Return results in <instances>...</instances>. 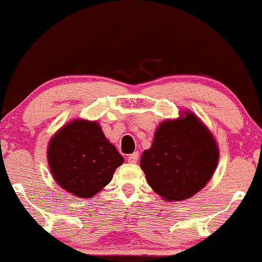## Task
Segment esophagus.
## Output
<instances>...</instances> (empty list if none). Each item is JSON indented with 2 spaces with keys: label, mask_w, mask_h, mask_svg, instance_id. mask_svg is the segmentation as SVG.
I'll return each instance as SVG.
<instances>
[{
  "label": "esophagus",
  "mask_w": 262,
  "mask_h": 262,
  "mask_svg": "<svg viewBox=\"0 0 262 262\" xmlns=\"http://www.w3.org/2000/svg\"><path fill=\"white\" fill-rule=\"evenodd\" d=\"M137 159H139V152H132V154H130V155L127 156V161L128 163H131V164H135L137 161Z\"/></svg>",
  "instance_id": "obj_1"
}]
</instances>
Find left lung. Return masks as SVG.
<instances>
[{"instance_id":"obj_1","label":"left lung","mask_w":262,"mask_h":262,"mask_svg":"<svg viewBox=\"0 0 262 262\" xmlns=\"http://www.w3.org/2000/svg\"><path fill=\"white\" fill-rule=\"evenodd\" d=\"M220 149L209 128L193 112L160 122L140 166L151 189L166 202L185 201L203 189L217 169Z\"/></svg>"}]
</instances>
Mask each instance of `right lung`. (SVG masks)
Here are the masks:
<instances>
[{
	"label": "right lung",
	"instance_id": "1",
	"mask_svg": "<svg viewBox=\"0 0 262 262\" xmlns=\"http://www.w3.org/2000/svg\"><path fill=\"white\" fill-rule=\"evenodd\" d=\"M48 164L59 187L79 198H92L112 180L123 158L97 121L74 118L48 144Z\"/></svg>",
	"mask_w": 262,
	"mask_h": 262
}]
</instances>
